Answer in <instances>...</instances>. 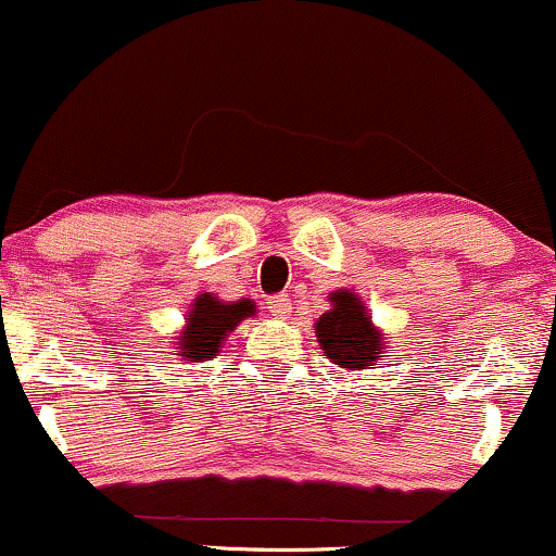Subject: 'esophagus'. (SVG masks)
Wrapping results in <instances>:
<instances>
[{
  "label": "esophagus",
  "instance_id": "esophagus-1",
  "mask_svg": "<svg viewBox=\"0 0 556 556\" xmlns=\"http://www.w3.org/2000/svg\"><path fill=\"white\" fill-rule=\"evenodd\" d=\"M266 308H269V314L274 318H287V314H290V298L287 295H271L269 300H266Z\"/></svg>",
  "mask_w": 556,
  "mask_h": 556
}]
</instances>
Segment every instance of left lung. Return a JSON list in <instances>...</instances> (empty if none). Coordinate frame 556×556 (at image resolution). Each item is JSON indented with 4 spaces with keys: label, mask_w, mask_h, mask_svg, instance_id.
Segmentation results:
<instances>
[{
    "label": "left lung",
    "mask_w": 556,
    "mask_h": 556,
    "mask_svg": "<svg viewBox=\"0 0 556 556\" xmlns=\"http://www.w3.org/2000/svg\"><path fill=\"white\" fill-rule=\"evenodd\" d=\"M316 337L329 361L348 371L379 366V361L384 358L381 331L374 329L363 300L348 290L331 295V311L318 318Z\"/></svg>",
    "instance_id": "1"
}]
</instances>
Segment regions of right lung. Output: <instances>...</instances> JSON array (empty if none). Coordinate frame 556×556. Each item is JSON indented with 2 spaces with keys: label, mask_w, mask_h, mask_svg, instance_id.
Returning <instances> with one entry per match:
<instances>
[{
  "label": "right lung",
  "mask_w": 556,
  "mask_h": 556,
  "mask_svg": "<svg viewBox=\"0 0 556 556\" xmlns=\"http://www.w3.org/2000/svg\"><path fill=\"white\" fill-rule=\"evenodd\" d=\"M256 305L251 300H238V303H222V300L201 295L193 303L188 316V327L180 334V350L185 361L201 363L219 353L225 337L232 331L245 316H253Z\"/></svg>",
  "instance_id": "1"
}]
</instances>
